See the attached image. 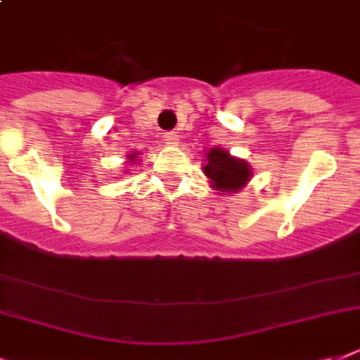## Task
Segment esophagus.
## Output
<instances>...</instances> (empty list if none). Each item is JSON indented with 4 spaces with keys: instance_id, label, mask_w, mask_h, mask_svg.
<instances>
[{
    "instance_id": "esophagus-1",
    "label": "esophagus",
    "mask_w": 360,
    "mask_h": 360,
    "mask_svg": "<svg viewBox=\"0 0 360 360\" xmlns=\"http://www.w3.org/2000/svg\"><path fill=\"white\" fill-rule=\"evenodd\" d=\"M162 138L168 146H177V143H179V136H177V132H164Z\"/></svg>"
}]
</instances>
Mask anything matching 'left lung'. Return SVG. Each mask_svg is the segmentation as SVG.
<instances>
[{
  "label": "left lung",
  "instance_id": "8db88e82",
  "mask_svg": "<svg viewBox=\"0 0 360 360\" xmlns=\"http://www.w3.org/2000/svg\"><path fill=\"white\" fill-rule=\"evenodd\" d=\"M202 169L211 188L226 196L243 191L252 179L250 164L233 157L222 147H211L205 151V164Z\"/></svg>",
  "mask_w": 360,
  "mask_h": 360
}]
</instances>
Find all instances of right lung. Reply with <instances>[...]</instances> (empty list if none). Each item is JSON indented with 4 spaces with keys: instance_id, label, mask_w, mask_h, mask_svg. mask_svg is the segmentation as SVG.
I'll return each instance as SVG.
<instances>
[{
    "instance_id": "obj_1",
    "label": "right lung",
    "mask_w": 360,
    "mask_h": 360,
    "mask_svg": "<svg viewBox=\"0 0 360 360\" xmlns=\"http://www.w3.org/2000/svg\"><path fill=\"white\" fill-rule=\"evenodd\" d=\"M138 155H140L138 151H132V153H129V155H127V162H129V166H130V164L138 162Z\"/></svg>"
}]
</instances>
